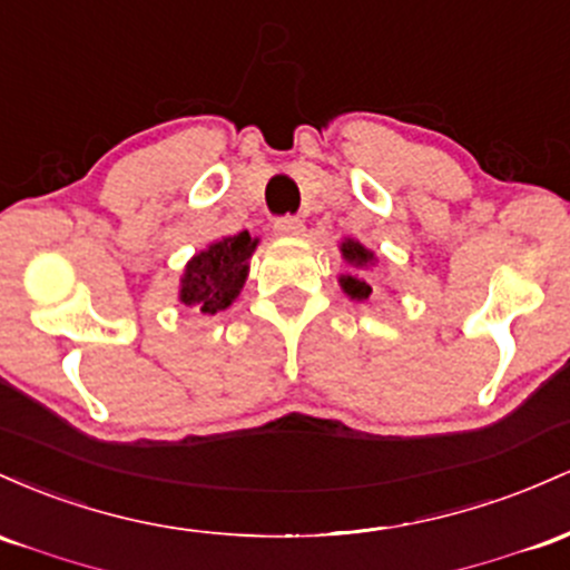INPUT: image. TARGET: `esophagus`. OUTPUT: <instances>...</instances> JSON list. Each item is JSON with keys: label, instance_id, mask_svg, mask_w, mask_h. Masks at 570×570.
Returning <instances> with one entry per match:
<instances>
[{"label": "esophagus", "instance_id": "1", "mask_svg": "<svg viewBox=\"0 0 570 570\" xmlns=\"http://www.w3.org/2000/svg\"><path fill=\"white\" fill-rule=\"evenodd\" d=\"M274 232L283 234V236H298V234L304 232L302 217H296V215H283V217H277V220H274Z\"/></svg>", "mask_w": 570, "mask_h": 570}]
</instances>
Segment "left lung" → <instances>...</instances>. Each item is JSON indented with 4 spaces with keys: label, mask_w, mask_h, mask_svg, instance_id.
<instances>
[{
    "label": "left lung",
    "mask_w": 570,
    "mask_h": 570,
    "mask_svg": "<svg viewBox=\"0 0 570 570\" xmlns=\"http://www.w3.org/2000/svg\"><path fill=\"white\" fill-rule=\"evenodd\" d=\"M342 255L347 264H353L357 268H366L371 266V261H374V253H368L361 242H353V239L342 242ZM342 287L350 298H357V302H363V298L371 296V285L361 277H350L347 274V277H342Z\"/></svg>",
    "instance_id": "left-lung-1"
}]
</instances>
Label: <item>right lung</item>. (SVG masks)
Returning <instances> with one entry per match:
<instances>
[{"label":"right lung","mask_w":570,"mask_h":570,"mask_svg":"<svg viewBox=\"0 0 570 570\" xmlns=\"http://www.w3.org/2000/svg\"><path fill=\"white\" fill-rule=\"evenodd\" d=\"M253 250L255 239L247 232L209 245V250H202L185 266L180 302L196 306L204 315H215L232 306L247 279V258Z\"/></svg>","instance_id":"right-lung-1"}]
</instances>
